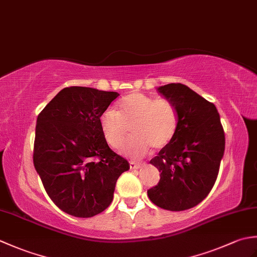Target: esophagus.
<instances>
[{"mask_svg":"<svg viewBox=\"0 0 257 257\" xmlns=\"http://www.w3.org/2000/svg\"><path fill=\"white\" fill-rule=\"evenodd\" d=\"M129 166H130V169H139V168L143 167L141 163H137V162H134V161H130Z\"/></svg>","mask_w":257,"mask_h":257,"instance_id":"1","label":"esophagus"}]
</instances>
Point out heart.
I'll use <instances>...</instances> for the list:
<instances>
[{
  "mask_svg": "<svg viewBox=\"0 0 257 257\" xmlns=\"http://www.w3.org/2000/svg\"><path fill=\"white\" fill-rule=\"evenodd\" d=\"M178 124V110L172 101L137 91L122 97L116 110L107 109L99 118L102 137L112 149L123 145L132 128L134 137L123 152L134 158L145 156L150 147L165 148L176 136Z\"/></svg>",
  "mask_w": 257,
  "mask_h": 257,
  "instance_id": "obj_1",
  "label": "heart"
}]
</instances>
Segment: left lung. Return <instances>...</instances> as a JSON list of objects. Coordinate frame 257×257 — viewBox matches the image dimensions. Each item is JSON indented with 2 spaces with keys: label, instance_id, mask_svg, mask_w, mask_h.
I'll return each instance as SVG.
<instances>
[{
  "label": "left lung",
  "instance_id": "8db88e82",
  "mask_svg": "<svg viewBox=\"0 0 257 257\" xmlns=\"http://www.w3.org/2000/svg\"><path fill=\"white\" fill-rule=\"evenodd\" d=\"M177 107L179 124L172 141L150 160L160 181L148 190L152 203L169 211L198 205L210 193L219 174L225 136L214 103L182 84L158 88Z\"/></svg>",
  "mask_w": 257,
  "mask_h": 257
}]
</instances>
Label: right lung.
I'll list each match as a JSON object with an SVG mask.
<instances>
[{
	"label": "right lung",
	"instance_id": "right-lung-1",
	"mask_svg": "<svg viewBox=\"0 0 257 257\" xmlns=\"http://www.w3.org/2000/svg\"><path fill=\"white\" fill-rule=\"evenodd\" d=\"M116 91L72 86L62 89L40 112L33 162L51 200L62 211L91 217L113 198L128 161L109 148L99 118Z\"/></svg>",
	"mask_w": 257,
	"mask_h": 257
}]
</instances>
